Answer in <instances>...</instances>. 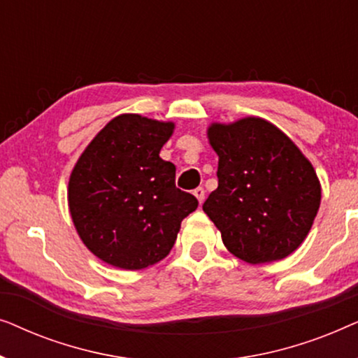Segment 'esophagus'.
I'll use <instances>...</instances> for the list:
<instances>
[{
  "instance_id": "obj_1",
  "label": "esophagus",
  "mask_w": 358,
  "mask_h": 358,
  "mask_svg": "<svg viewBox=\"0 0 358 358\" xmlns=\"http://www.w3.org/2000/svg\"><path fill=\"white\" fill-rule=\"evenodd\" d=\"M194 195H195V197H197L199 203L202 205L203 200H205V190H203V187H197V189H195V190H194Z\"/></svg>"
}]
</instances>
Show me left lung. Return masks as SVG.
I'll use <instances>...</instances> for the list:
<instances>
[{"label":"left lung","instance_id":"8db88e82","mask_svg":"<svg viewBox=\"0 0 358 358\" xmlns=\"http://www.w3.org/2000/svg\"><path fill=\"white\" fill-rule=\"evenodd\" d=\"M207 135L218 155V187L203 212L224 246L249 264L290 256L320 210L315 168L282 130L259 117L212 124Z\"/></svg>","mask_w":358,"mask_h":358}]
</instances>
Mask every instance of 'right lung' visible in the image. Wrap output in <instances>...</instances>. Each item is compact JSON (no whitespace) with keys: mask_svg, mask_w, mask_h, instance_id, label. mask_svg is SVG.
<instances>
[{"mask_svg":"<svg viewBox=\"0 0 358 358\" xmlns=\"http://www.w3.org/2000/svg\"><path fill=\"white\" fill-rule=\"evenodd\" d=\"M173 122L138 114L112 119L71 171L68 205L90 251L110 266L140 271L168 256L180 222L197 208L176 187V166L159 158Z\"/></svg>","mask_w":358,"mask_h":358,"instance_id":"1","label":"right lung"}]
</instances>
